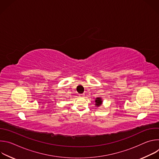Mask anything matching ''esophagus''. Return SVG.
Instances as JSON below:
<instances>
[{"label": "esophagus", "mask_w": 159, "mask_h": 159, "mask_svg": "<svg viewBox=\"0 0 159 159\" xmlns=\"http://www.w3.org/2000/svg\"><path fill=\"white\" fill-rule=\"evenodd\" d=\"M79 96L82 98V97H84V94H79Z\"/></svg>", "instance_id": "obj_1"}]
</instances>
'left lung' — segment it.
<instances>
[{
    "label": "left lung",
    "mask_w": 159,
    "mask_h": 159,
    "mask_svg": "<svg viewBox=\"0 0 159 159\" xmlns=\"http://www.w3.org/2000/svg\"><path fill=\"white\" fill-rule=\"evenodd\" d=\"M95 102H96V105L97 106H101V104H102V101L101 98H97L96 99Z\"/></svg>",
    "instance_id": "8db88e82"
}]
</instances>
